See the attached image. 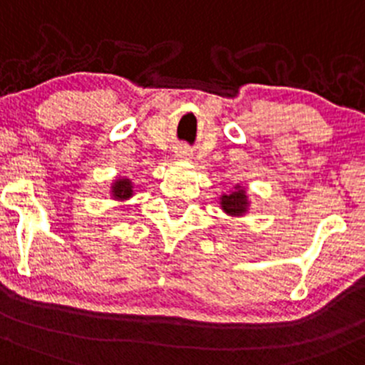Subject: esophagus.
Here are the masks:
<instances>
[{"label": "esophagus", "instance_id": "obj_1", "mask_svg": "<svg viewBox=\"0 0 365 365\" xmlns=\"http://www.w3.org/2000/svg\"><path fill=\"white\" fill-rule=\"evenodd\" d=\"M175 157L178 158V160H190V158H192V153H190L187 148H180V150L175 153Z\"/></svg>", "mask_w": 365, "mask_h": 365}]
</instances>
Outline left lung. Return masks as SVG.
<instances>
[{"instance_id": "1", "label": "left lung", "mask_w": 365, "mask_h": 365, "mask_svg": "<svg viewBox=\"0 0 365 365\" xmlns=\"http://www.w3.org/2000/svg\"><path fill=\"white\" fill-rule=\"evenodd\" d=\"M221 208L225 210V214L232 215V217H239V215L246 214L247 208H250V200L246 196V190L240 185H235L232 192L222 194Z\"/></svg>"}]
</instances>
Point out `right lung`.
<instances>
[{
	"label": "right lung",
	"instance_id": "1",
	"mask_svg": "<svg viewBox=\"0 0 365 365\" xmlns=\"http://www.w3.org/2000/svg\"><path fill=\"white\" fill-rule=\"evenodd\" d=\"M112 196H114V200H128V197L133 196V183L132 180L128 178H119L115 180L114 183H112V189H110Z\"/></svg>",
	"mask_w": 365,
	"mask_h": 365
}]
</instances>
